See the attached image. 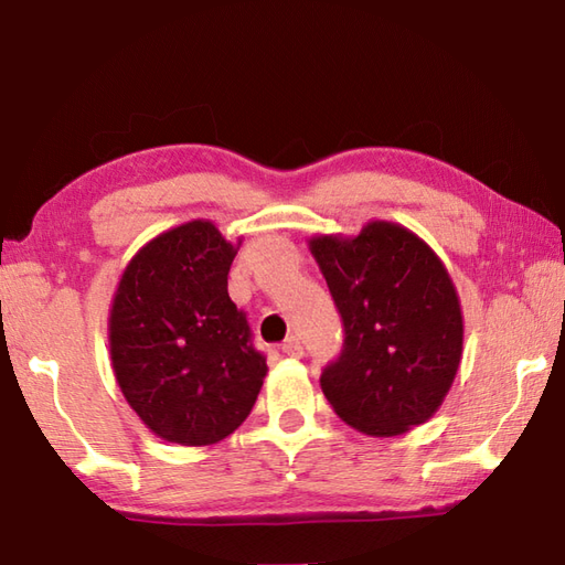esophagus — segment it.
I'll return each instance as SVG.
<instances>
[{"label": "esophagus", "instance_id": "esophagus-1", "mask_svg": "<svg viewBox=\"0 0 565 565\" xmlns=\"http://www.w3.org/2000/svg\"><path fill=\"white\" fill-rule=\"evenodd\" d=\"M281 351L286 353V356L299 359V356H303V343H301L299 337H289L281 343Z\"/></svg>", "mask_w": 565, "mask_h": 565}]
</instances>
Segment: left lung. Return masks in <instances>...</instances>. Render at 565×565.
<instances>
[{
    "label": "left lung",
    "instance_id": "1",
    "mask_svg": "<svg viewBox=\"0 0 565 565\" xmlns=\"http://www.w3.org/2000/svg\"><path fill=\"white\" fill-rule=\"evenodd\" d=\"M309 248L347 333L321 374L331 408L379 438L426 424L463 353L461 301L444 262L394 222H369L356 236H311Z\"/></svg>",
    "mask_w": 565,
    "mask_h": 565
}]
</instances>
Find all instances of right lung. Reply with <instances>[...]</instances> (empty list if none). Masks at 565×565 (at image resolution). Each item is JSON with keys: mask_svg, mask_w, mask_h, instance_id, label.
<instances>
[{"mask_svg": "<svg viewBox=\"0 0 565 565\" xmlns=\"http://www.w3.org/2000/svg\"><path fill=\"white\" fill-rule=\"evenodd\" d=\"M238 244L194 218L141 246L114 291V376L149 431L169 444L212 446L234 434L269 371L226 291Z\"/></svg>", "mask_w": 565, "mask_h": 565, "instance_id": "add662e5", "label": "right lung"}]
</instances>
